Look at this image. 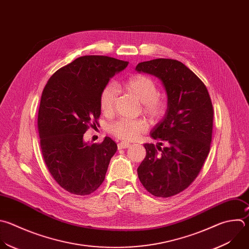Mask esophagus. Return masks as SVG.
Returning <instances> with one entry per match:
<instances>
[{"mask_svg":"<svg viewBox=\"0 0 249 249\" xmlns=\"http://www.w3.org/2000/svg\"><path fill=\"white\" fill-rule=\"evenodd\" d=\"M131 144H130V142H120L119 143H118V148L119 149H122V148H127V147H129Z\"/></svg>","mask_w":249,"mask_h":249,"instance_id":"1","label":"esophagus"}]
</instances>
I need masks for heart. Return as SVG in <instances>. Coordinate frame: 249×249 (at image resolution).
Masks as SVG:
<instances>
[{
	"label": "heart",
	"mask_w": 249,
	"mask_h": 249,
	"mask_svg": "<svg viewBox=\"0 0 249 249\" xmlns=\"http://www.w3.org/2000/svg\"><path fill=\"white\" fill-rule=\"evenodd\" d=\"M126 91L134 95L142 103V109L151 119L160 118L166 110V102L158 95L156 82L143 74H135L129 77L123 84ZM118 88L112 83H108L101 91L100 107L103 112L110 113L113 110ZM148 127L144 119H119L110 124L108 131L116 138L124 141L138 139Z\"/></svg>",
	"instance_id": "heart-1"
}]
</instances>
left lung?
<instances>
[{"label": "left lung", "instance_id": "1", "mask_svg": "<svg viewBox=\"0 0 249 249\" xmlns=\"http://www.w3.org/2000/svg\"><path fill=\"white\" fill-rule=\"evenodd\" d=\"M136 70L158 77L168 97L167 111L150 133L161 142L143 144L146 155L138 176L154 196L170 197L195 181L209 153L212 102L204 83L181 61L156 58L140 62Z\"/></svg>", "mask_w": 249, "mask_h": 249}]
</instances>
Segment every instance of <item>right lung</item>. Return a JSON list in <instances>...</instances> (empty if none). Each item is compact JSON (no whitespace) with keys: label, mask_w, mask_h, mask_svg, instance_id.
Wrapping results in <instances>:
<instances>
[{"label":"right lung","mask_w":249,"mask_h":249,"mask_svg":"<svg viewBox=\"0 0 249 249\" xmlns=\"http://www.w3.org/2000/svg\"><path fill=\"white\" fill-rule=\"evenodd\" d=\"M128 61L106 55L80 56L49 79L40 102L38 131L47 167L66 192L87 196L103 184L116 142L106 137L88 144L83 136L101 116L100 94Z\"/></svg>","instance_id":"right-lung-1"}]
</instances>
